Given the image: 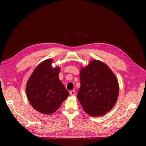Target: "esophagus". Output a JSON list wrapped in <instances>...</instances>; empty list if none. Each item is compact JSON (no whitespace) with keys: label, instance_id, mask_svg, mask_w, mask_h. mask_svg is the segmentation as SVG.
I'll return each mask as SVG.
<instances>
[{"label":"esophagus","instance_id":"obj_1","mask_svg":"<svg viewBox=\"0 0 146 146\" xmlns=\"http://www.w3.org/2000/svg\"><path fill=\"white\" fill-rule=\"evenodd\" d=\"M70 94L71 95H72V96L75 95V90L70 91Z\"/></svg>","mask_w":146,"mask_h":146}]
</instances>
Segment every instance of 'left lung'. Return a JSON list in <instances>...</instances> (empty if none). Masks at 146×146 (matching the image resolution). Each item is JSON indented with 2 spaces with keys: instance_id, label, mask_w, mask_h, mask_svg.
I'll return each instance as SVG.
<instances>
[{
  "instance_id": "obj_1",
  "label": "left lung",
  "mask_w": 146,
  "mask_h": 146,
  "mask_svg": "<svg viewBox=\"0 0 146 146\" xmlns=\"http://www.w3.org/2000/svg\"><path fill=\"white\" fill-rule=\"evenodd\" d=\"M77 98L83 110L92 117L104 115L117 102L119 86L110 68L100 60H91L82 68Z\"/></svg>"
}]
</instances>
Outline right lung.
Returning a JSON list of instances; mask_svg holds the SVG:
<instances>
[{
	"instance_id": "1",
	"label": "right lung",
	"mask_w": 146,
	"mask_h": 146,
	"mask_svg": "<svg viewBox=\"0 0 146 146\" xmlns=\"http://www.w3.org/2000/svg\"><path fill=\"white\" fill-rule=\"evenodd\" d=\"M52 62V59H48L38 64L28 79L26 88L32 107L46 115L55 112L69 96L68 91L59 80L60 68H53Z\"/></svg>"
}]
</instances>
